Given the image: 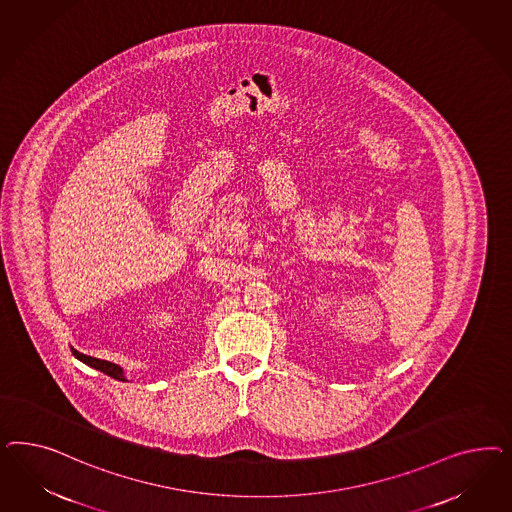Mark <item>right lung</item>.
<instances>
[{"instance_id":"right-lung-1","label":"right lung","mask_w":512,"mask_h":512,"mask_svg":"<svg viewBox=\"0 0 512 512\" xmlns=\"http://www.w3.org/2000/svg\"><path fill=\"white\" fill-rule=\"evenodd\" d=\"M71 351H73L75 358H78L80 362H84L86 366L95 368V370H99V372L107 373V375H110L112 379H118V381H127V377L124 375V368H122V366H118V364H114V362H109V360H101V358H93L88 357V355H82V353H78L77 349H73V347H71Z\"/></svg>"}]
</instances>
